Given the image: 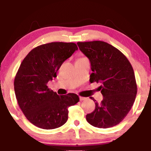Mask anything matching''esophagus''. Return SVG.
<instances>
[{
	"label": "esophagus",
	"instance_id": "1",
	"mask_svg": "<svg viewBox=\"0 0 151 151\" xmlns=\"http://www.w3.org/2000/svg\"><path fill=\"white\" fill-rule=\"evenodd\" d=\"M86 99V98H84V97H80V101H83V100H85Z\"/></svg>",
	"mask_w": 151,
	"mask_h": 151
}]
</instances>
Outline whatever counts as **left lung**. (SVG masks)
<instances>
[{"label": "left lung", "instance_id": "obj_1", "mask_svg": "<svg viewBox=\"0 0 151 151\" xmlns=\"http://www.w3.org/2000/svg\"><path fill=\"white\" fill-rule=\"evenodd\" d=\"M77 44L91 62L90 82L102 83L103 100L100 104L95 102V110L86 115V121L100 129L116 126L129 113L137 94L132 65L120 51L107 42L96 40Z\"/></svg>", "mask_w": 151, "mask_h": 151}]
</instances>
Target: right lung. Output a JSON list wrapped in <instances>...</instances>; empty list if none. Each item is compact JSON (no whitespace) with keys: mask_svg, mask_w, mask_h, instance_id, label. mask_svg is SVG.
Returning a JSON list of instances; mask_svg holds the SVG:
<instances>
[{"mask_svg":"<svg viewBox=\"0 0 151 151\" xmlns=\"http://www.w3.org/2000/svg\"><path fill=\"white\" fill-rule=\"evenodd\" d=\"M78 47L73 42H54L33 49L20 64L14 79L18 104L26 118L42 129H54L68 119V108L77 104L78 95L58 96L47 86L62 64Z\"/></svg>","mask_w":151,"mask_h":151,"instance_id":"right-lung-1","label":"right lung"}]
</instances>
